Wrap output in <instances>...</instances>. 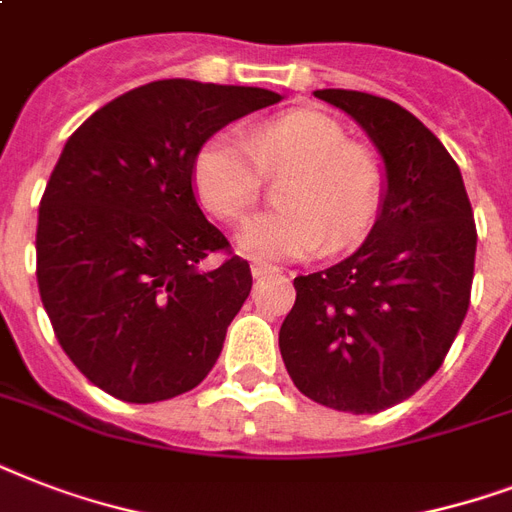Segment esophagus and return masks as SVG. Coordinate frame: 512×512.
Here are the masks:
<instances>
[{
    "label": "esophagus",
    "mask_w": 512,
    "mask_h": 512,
    "mask_svg": "<svg viewBox=\"0 0 512 512\" xmlns=\"http://www.w3.org/2000/svg\"><path fill=\"white\" fill-rule=\"evenodd\" d=\"M276 273H279V268H276V265H263V263L252 265V276H255V279H265V276H276Z\"/></svg>",
    "instance_id": "1"
}]
</instances>
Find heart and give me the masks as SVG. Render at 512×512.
I'll list each match as a JSON object with an SVG mask.
<instances>
[{"label": "heart", "instance_id": "b5f03b06", "mask_svg": "<svg viewBox=\"0 0 512 512\" xmlns=\"http://www.w3.org/2000/svg\"><path fill=\"white\" fill-rule=\"evenodd\" d=\"M265 172L292 177L281 191L287 209L255 215L233 239L257 263L303 260L324 244L350 247L380 215V162L372 151L350 146L340 124L319 111H289L247 135H212L193 159V191L209 215L236 223L260 199Z\"/></svg>", "mask_w": 512, "mask_h": 512}]
</instances>
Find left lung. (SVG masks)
Segmentation results:
<instances>
[{"mask_svg":"<svg viewBox=\"0 0 512 512\" xmlns=\"http://www.w3.org/2000/svg\"><path fill=\"white\" fill-rule=\"evenodd\" d=\"M372 140L385 193L364 244L297 276L279 348L300 393L337 412L377 414L444 364L470 305L476 223L444 143L393 100L316 90Z\"/></svg>","mask_w":512,"mask_h":512,"instance_id":"1","label":"left lung"}]
</instances>
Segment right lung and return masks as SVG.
Segmentation results:
<instances>
[{
  "instance_id": "1",
  "label": "right lung",
  "mask_w": 512,
  "mask_h": 512,
  "mask_svg": "<svg viewBox=\"0 0 512 512\" xmlns=\"http://www.w3.org/2000/svg\"><path fill=\"white\" fill-rule=\"evenodd\" d=\"M260 87L162 79L124 92L66 140L36 225V281L76 369L130 404L196 388L252 289L249 263L201 260L228 239L193 193L199 148L279 103Z\"/></svg>"
}]
</instances>
